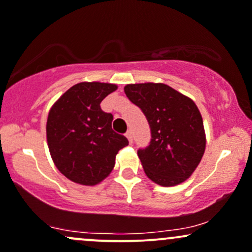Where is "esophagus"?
<instances>
[{"label":"esophagus","instance_id":"1","mask_svg":"<svg viewBox=\"0 0 252 252\" xmlns=\"http://www.w3.org/2000/svg\"><path fill=\"white\" fill-rule=\"evenodd\" d=\"M126 136L128 137V140H129V142H133V133H131V130H128L126 131Z\"/></svg>","mask_w":252,"mask_h":252}]
</instances>
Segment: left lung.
I'll return each instance as SVG.
<instances>
[{"instance_id": "left-lung-1", "label": "left lung", "mask_w": 252, "mask_h": 252, "mask_svg": "<svg viewBox=\"0 0 252 252\" xmlns=\"http://www.w3.org/2000/svg\"><path fill=\"white\" fill-rule=\"evenodd\" d=\"M124 93L150 124V146L137 151L148 179L163 187L186 181L199 165L206 145L195 102L164 83L126 84Z\"/></svg>"}]
</instances>
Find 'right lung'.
<instances>
[{
	"label": "right lung",
	"mask_w": 252,
	"mask_h": 252,
	"mask_svg": "<svg viewBox=\"0 0 252 252\" xmlns=\"http://www.w3.org/2000/svg\"><path fill=\"white\" fill-rule=\"evenodd\" d=\"M117 88L112 83L81 82L50 107L46 126L50 157L75 184H100L113 170L118 151L128 146L126 137L112 130L113 116L100 107Z\"/></svg>",
	"instance_id": "add662e5"
}]
</instances>
